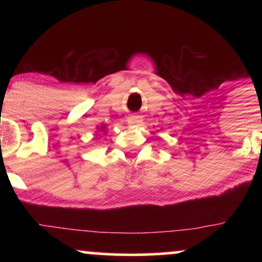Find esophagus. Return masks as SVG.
I'll list each match as a JSON object with an SVG mask.
<instances>
[{
  "instance_id": "34e87169",
  "label": "esophagus",
  "mask_w": 262,
  "mask_h": 262,
  "mask_svg": "<svg viewBox=\"0 0 262 262\" xmlns=\"http://www.w3.org/2000/svg\"><path fill=\"white\" fill-rule=\"evenodd\" d=\"M128 124L129 127L140 128V127H144L145 121H144L143 117L139 116V114H130V116L128 117Z\"/></svg>"
}]
</instances>
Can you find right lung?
Returning a JSON list of instances; mask_svg holds the SVG:
<instances>
[{
	"instance_id": "obj_1",
	"label": "right lung",
	"mask_w": 262,
	"mask_h": 262,
	"mask_svg": "<svg viewBox=\"0 0 262 262\" xmlns=\"http://www.w3.org/2000/svg\"><path fill=\"white\" fill-rule=\"evenodd\" d=\"M106 134L107 133V125L106 124H101L97 127V132H96V134Z\"/></svg>"
}]
</instances>
